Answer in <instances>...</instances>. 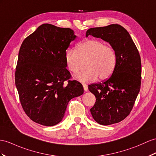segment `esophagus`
Here are the masks:
<instances>
[{"instance_id": "1", "label": "esophagus", "mask_w": 156, "mask_h": 156, "mask_svg": "<svg viewBox=\"0 0 156 156\" xmlns=\"http://www.w3.org/2000/svg\"><path fill=\"white\" fill-rule=\"evenodd\" d=\"M83 89H84L85 91H87V90H88V86H87V85L84 84V83H83Z\"/></svg>"}]
</instances>
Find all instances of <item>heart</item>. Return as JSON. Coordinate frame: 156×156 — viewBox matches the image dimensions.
Segmentation results:
<instances>
[{"label": "heart", "mask_w": 156, "mask_h": 156, "mask_svg": "<svg viewBox=\"0 0 156 156\" xmlns=\"http://www.w3.org/2000/svg\"><path fill=\"white\" fill-rule=\"evenodd\" d=\"M66 66L72 73H78L86 62V70L76 75L81 82L105 80L112 75L116 65V51L111 45L97 40H85L74 49H68L65 54Z\"/></svg>", "instance_id": "heart-1"}]
</instances>
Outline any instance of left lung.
Segmentation results:
<instances>
[{
	"label": "left lung",
	"instance_id": "obj_1",
	"mask_svg": "<svg viewBox=\"0 0 156 156\" xmlns=\"http://www.w3.org/2000/svg\"><path fill=\"white\" fill-rule=\"evenodd\" d=\"M91 35L107 41L115 49L116 65L110 77L88 88L96 97L90 109L94 120L102 125L123 120L130 115L140 90L142 64L140 53L128 32L119 24L91 28Z\"/></svg>",
	"mask_w": 156,
	"mask_h": 156
}]
</instances>
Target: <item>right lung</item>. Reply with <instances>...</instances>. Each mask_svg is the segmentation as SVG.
Listing matches in <instances>:
<instances>
[{"label":"right lung","instance_id":"add662e5","mask_svg":"<svg viewBox=\"0 0 156 156\" xmlns=\"http://www.w3.org/2000/svg\"><path fill=\"white\" fill-rule=\"evenodd\" d=\"M75 37L70 28L44 24L21 45L15 84L22 107L34 122L58 124L69 101L83 94L81 83L71 80L66 68V52Z\"/></svg>","mask_w":156,"mask_h":156}]
</instances>
